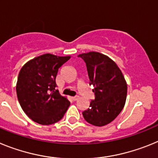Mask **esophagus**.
Listing matches in <instances>:
<instances>
[{"instance_id": "esophagus-1", "label": "esophagus", "mask_w": 158, "mask_h": 158, "mask_svg": "<svg viewBox=\"0 0 158 158\" xmlns=\"http://www.w3.org/2000/svg\"><path fill=\"white\" fill-rule=\"evenodd\" d=\"M79 98H80L79 96H74V97H73V100H75V101H77V100H79Z\"/></svg>"}]
</instances>
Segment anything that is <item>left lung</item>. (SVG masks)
Listing matches in <instances>:
<instances>
[{
  "label": "left lung",
  "mask_w": 158,
  "mask_h": 158,
  "mask_svg": "<svg viewBox=\"0 0 158 158\" xmlns=\"http://www.w3.org/2000/svg\"><path fill=\"white\" fill-rule=\"evenodd\" d=\"M87 67L89 84L93 86L95 100L89 108L83 111L89 123L103 127L112 122L125 105L127 85L122 71L113 60L99 52L78 55Z\"/></svg>",
  "instance_id": "8db88e82"
}]
</instances>
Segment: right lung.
I'll list each match as a JSON object with an SVG mask.
<instances>
[{
  "label": "right lung",
  "mask_w": 158,
  "mask_h": 158,
  "mask_svg": "<svg viewBox=\"0 0 158 158\" xmlns=\"http://www.w3.org/2000/svg\"><path fill=\"white\" fill-rule=\"evenodd\" d=\"M70 56L44 54L25 63L16 83L17 98L25 114L41 125L57 123L65 115L69 101L55 90L58 69Z\"/></svg>",
  "instance_id": "right-lung-1"
}]
</instances>
